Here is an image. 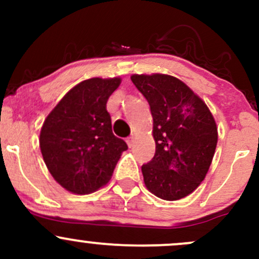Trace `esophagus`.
Returning a JSON list of instances; mask_svg holds the SVG:
<instances>
[{
    "mask_svg": "<svg viewBox=\"0 0 259 259\" xmlns=\"http://www.w3.org/2000/svg\"><path fill=\"white\" fill-rule=\"evenodd\" d=\"M126 143L129 148H133V146H134V139H133V138H129V139L126 140Z\"/></svg>",
    "mask_w": 259,
    "mask_h": 259,
    "instance_id": "esophagus-1",
    "label": "esophagus"
}]
</instances>
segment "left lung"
Returning a JSON list of instances; mask_svg holds the SVG:
<instances>
[{
	"instance_id": "1",
	"label": "left lung",
	"mask_w": 259,
	"mask_h": 259,
	"mask_svg": "<svg viewBox=\"0 0 259 259\" xmlns=\"http://www.w3.org/2000/svg\"><path fill=\"white\" fill-rule=\"evenodd\" d=\"M153 116L155 155L142 166L145 187L164 200L194 192L207 176L218 127L207 104L182 80L166 74L132 75Z\"/></svg>"
}]
</instances>
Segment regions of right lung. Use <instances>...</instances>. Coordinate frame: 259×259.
<instances>
[{"label":"right lung","mask_w":259,"mask_h":259,"mask_svg":"<svg viewBox=\"0 0 259 259\" xmlns=\"http://www.w3.org/2000/svg\"><path fill=\"white\" fill-rule=\"evenodd\" d=\"M120 77L83 80L65 94L40 132V149L50 174L74 194L106 185L126 143L113 134L106 103Z\"/></svg>","instance_id":"add662e5"}]
</instances>
